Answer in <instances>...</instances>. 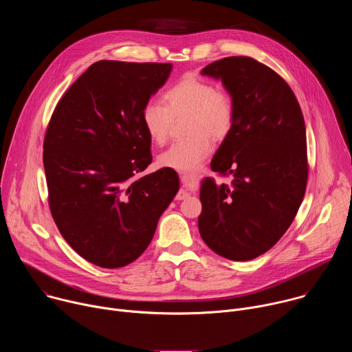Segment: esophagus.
<instances>
[{"mask_svg":"<svg viewBox=\"0 0 352 352\" xmlns=\"http://www.w3.org/2000/svg\"><path fill=\"white\" fill-rule=\"evenodd\" d=\"M188 175L185 174V173H179V178L181 179H185ZM189 196V193L185 190V189H179L178 192H177V195H175V200H184V199H186Z\"/></svg>","mask_w":352,"mask_h":352,"instance_id":"34e87169","label":"esophagus"}]
</instances>
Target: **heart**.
I'll return each instance as SVG.
<instances>
[{"instance_id": "b5f03b06", "label": "heart", "mask_w": 352, "mask_h": 352, "mask_svg": "<svg viewBox=\"0 0 352 352\" xmlns=\"http://www.w3.org/2000/svg\"><path fill=\"white\" fill-rule=\"evenodd\" d=\"M164 104L150 102L143 107L142 122L153 142L163 144L174 118L186 120L188 138L174 142L159 157L160 166L175 171H193L210 152L212 138L224 139L232 131L236 106L232 93L196 76H184L164 93Z\"/></svg>"}]
</instances>
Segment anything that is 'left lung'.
Returning <instances> with one entry per match:
<instances>
[{
  "label": "left lung",
  "mask_w": 352,
  "mask_h": 352,
  "mask_svg": "<svg viewBox=\"0 0 352 352\" xmlns=\"http://www.w3.org/2000/svg\"><path fill=\"white\" fill-rule=\"evenodd\" d=\"M200 74L221 79L236 117L210 164L231 182H202L199 232L217 255L252 261L285 234L305 196L304 116L288 83L254 58H221Z\"/></svg>",
  "instance_id": "8db88e82"
}]
</instances>
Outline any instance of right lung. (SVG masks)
<instances>
[{
	"mask_svg": "<svg viewBox=\"0 0 352 352\" xmlns=\"http://www.w3.org/2000/svg\"><path fill=\"white\" fill-rule=\"evenodd\" d=\"M171 68L97 61L64 93L47 125L50 212L71 248L96 266L136 261L178 192L171 168L140 175L153 159L142 111Z\"/></svg>",
	"mask_w": 352,
	"mask_h": 352,
	"instance_id": "add662e5",
	"label": "right lung"
}]
</instances>
